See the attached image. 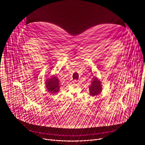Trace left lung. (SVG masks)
Segmentation results:
<instances>
[{
    "label": "left lung",
    "mask_w": 145,
    "mask_h": 145,
    "mask_svg": "<svg viewBox=\"0 0 145 145\" xmlns=\"http://www.w3.org/2000/svg\"><path fill=\"white\" fill-rule=\"evenodd\" d=\"M89 95L92 96L98 95L102 91V84L101 81L96 77H93V80L91 86L89 87Z\"/></svg>",
    "instance_id": "8db88e82"
}]
</instances>
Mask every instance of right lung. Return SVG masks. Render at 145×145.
Wrapping results in <instances>:
<instances>
[{
	"label": "right lung",
	"mask_w": 145,
	"mask_h": 145,
	"mask_svg": "<svg viewBox=\"0 0 145 145\" xmlns=\"http://www.w3.org/2000/svg\"><path fill=\"white\" fill-rule=\"evenodd\" d=\"M45 83L46 90L49 93L55 94L59 91L61 83L56 75H52L50 76V78H46Z\"/></svg>",
	"instance_id": "right-lung-1"
}]
</instances>
